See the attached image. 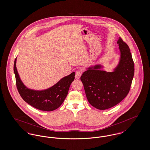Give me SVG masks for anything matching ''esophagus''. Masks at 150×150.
Here are the masks:
<instances>
[{
  "label": "esophagus",
  "mask_w": 150,
  "mask_h": 150,
  "mask_svg": "<svg viewBox=\"0 0 150 150\" xmlns=\"http://www.w3.org/2000/svg\"><path fill=\"white\" fill-rule=\"evenodd\" d=\"M82 73L80 71H76V73H75V78L79 79L80 78V76H81Z\"/></svg>",
  "instance_id": "obj_1"
}]
</instances>
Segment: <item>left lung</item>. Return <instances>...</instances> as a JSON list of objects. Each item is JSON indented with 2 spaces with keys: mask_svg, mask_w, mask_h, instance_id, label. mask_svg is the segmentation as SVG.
Returning a JSON list of instances; mask_svg holds the SVG:
<instances>
[{
  "mask_svg": "<svg viewBox=\"0 0 150 150\" xmlns=\"http://www.w3.org/2000/svg\"><path fill=\"white\" fill-rule=\"evenodd\" d=\"M117 43L120 58L114 71L100 70L102 66L97 64L89 67L80 77L88 102L99 110L114 107L125 98L134 76V62L128 45L121 38Z\"/></svg>",
  "mask_w": 150,
  "mask_h": 150,
  "instance_id": "1",
  "label": "left lung"
}]
</instances>
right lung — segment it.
Returning a JSON list of instances; mask_svg holds the SVG:
<instances>
[{
    "label": "right lung",
    "instance_id": "right-lung-1",
    "mask_svg": "<svg viewBox=\"0 0 150 150\" xmlns=\"http://www.w3.org/2000/svg\"><path fill=\"white\" fill-rule=\"evenodd\" d=\"M16 59L14 70L16 86L22 99L30 105L45 111H52L59 107L67 96L69 89L75 79V72L61 79L55 85L43 91L28 88L22 82L16 68Z\"/></svg>",
    "mask_w": 150,
    "mask_h": 150
}]
</instances>
